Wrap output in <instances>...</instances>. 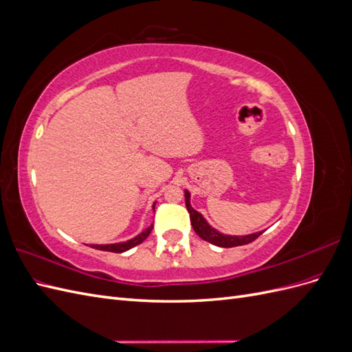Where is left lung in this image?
<instances>
[{"label":"left lung","mask_w":352,"mask_h":352,"mask_svg":"<svg viewBox=\"0 0 352 352\" xmlns=\"http://www.w3.org/2000/svg\"><path fill=\"white\" fill-rule=\"evenodd\" d=\"M190 194L188 190H185V202H186V208L189 211V217H190V225H192L194 230L199 238L204 241L217 245V247L221 248H232V247H239V245H247L252 241L257 239L263 232L257 233H251V235H245V236H232V235H225V233H220L214 228H211L207 220L201 216V212L192 208L190 206Z\"/></svg>","instance_id":"obj_1"}]
</instances>
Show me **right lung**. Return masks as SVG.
<instances>
[{
    "label": "right lung",
    "mask_w": 352,
    "mask_h": 352,
    "mask_svg": "<svg viewBox=\"0 0 352 352\" xmlns=\"http://www.w3.org/2000/svg\"><path fill=\"white\" fill-rule=\"evenodd\" d=\"M154 206H155V204H154ZM154 206H153V208H154ZM151 230H153V226L146 228L144 232H141V233H140V235L135 236L133 239L126 241V242H119V243H107V245H91V247H92V248H95V250H101V251L124 252V251H127V250H131V248L136 247V245H140L141 242H144V241L148 238V235H150V233H151Z\"/></svg>",
    "instance_id": "1"
}]
</instances>
